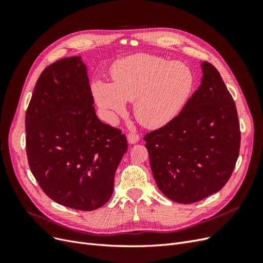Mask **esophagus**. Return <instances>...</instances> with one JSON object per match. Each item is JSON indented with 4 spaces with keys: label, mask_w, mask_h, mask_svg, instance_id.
Returning <instances> with one entry per match:
<instances>
[{
    "label": "esophagus",
    "mask_w": 263,
    "mask_h": 263,
    "mask_svg": "<svg viewBox=\"0 0 263 263\" xmlns=\"http://www.w3.org/2000/svg\"><path fill=\"white\" fill-rule=\"evenodd\" d=\"M127 139H128L129 144H136V142L139 140V135L136 133H129L127 135Z\"/></svg>",
    "instance_id": "34e87169"
}]
</instances>
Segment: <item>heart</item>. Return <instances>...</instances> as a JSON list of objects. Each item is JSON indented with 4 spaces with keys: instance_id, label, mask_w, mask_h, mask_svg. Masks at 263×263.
<instances>
[{
    "instance_id": "1",
    "label": "heart",
    "mask_w": 263,
    "mask_h": 263,
    "mask_svg": "<svg viewBox=\"0 0 263 263\" xmlns=\"http://www.w3.org/2000/svg\"><path fill=\"white\" fill-rule=\"evenodd\" d=\"M110 77L112 84L98 81L92 85L98 104L113 121L125 113L126 101L135 102V116L148 128H159L176 118L194 85L192 71L185 65L148 53L116 61Z\"/></svg>"
}]
</instances>
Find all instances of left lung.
Listing matches in <instances>:
<instances>
[{"instance_id":"1","label":"left lung","mask_w":263,"mask_h":263,"mask_svg":"<svg viewBox=\"0 0 263 263\" xmlns=\"http://www.w3.org/2000/svg\"><path fill=\"white\" fill-rule=\"evenodd\" d=\"M176 118L145 135L151 171L170 200L191 204L222 189L235 169L240 127L232 94L212 63Z\"/></svg>"}]
</instances>
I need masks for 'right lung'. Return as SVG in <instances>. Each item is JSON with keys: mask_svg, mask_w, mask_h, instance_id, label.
<instances>
[{"mask_svg": "<svg viewBox=\"0 0 263 263\" xmlns=\"http://www.w3.org/2000/svg\"><path fill=\"white\" fill-rule=\"evenodd\" d=\"M80 59H60L39 76L26 110V154L47 196L70 209L94 211L112 196L127 139L95 114Z\"/></svg>", "mask_w": 263, "mask_h": 263, "instance_id": "right-lung-1", "label": "right lung"}]
</instances>
